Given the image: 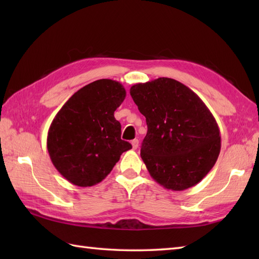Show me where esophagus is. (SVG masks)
Returning a JSON list of instances; mask_svg holds the SVG:
<instances>
[{
  "label": "esophagus",
  "mask_w": 259,
  "mask_h": 259,
  "mask_svg": "<svg viewBox=\"0 0 259 259\" xmlns=\"http://www.w3.org/2000/svg\"><path fill=\"white\" fill-rule=\"evenodd\" d=\"M131 145H133L134 149H137V148H138V146H139V140L138 139L133 140V141H131Z\"/></svg>",
  "instance_id": "1"
}]
</instances>
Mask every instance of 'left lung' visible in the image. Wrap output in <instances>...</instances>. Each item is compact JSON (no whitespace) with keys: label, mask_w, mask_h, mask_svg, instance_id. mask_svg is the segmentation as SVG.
<instances>
[{"label":"left lung","mask_w":259,"mask_h":259,"mask_svg":"<svg viewBox=\"0 0 259 259\" xmlns=\"http://www.w3.org/2000/svg\"><path fill=\"white\" fill-rule=\"evenodd\" d=\"M130 95L146 117L140 156L151 177L175 191L197 185L221 152V131L206 104L170 78L137 83Z\"/></svg>","instance_id":"8db88e82"}]
</instances>
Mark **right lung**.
<instances>
[{"label":"right lung","instance_id":"add662e5","mask_svg":"<svg viewBox=\"0 0 259 259\" xmlns=\"http://www.w3.org/2000/svg\"><path fill=\"white\" fill-rule=\"evenodd\" d=\"M125 90L118 81L101 79L76 91L54 117L47 147L58 171L71 184L90 187L100 183L133 148L121 139L114 111Z\"/></svg>","mask_w":259,"mask_h":259}]
</instances>
